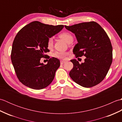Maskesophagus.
Returning a JSON list of instances; mask_svg holds the SVG:
<instances>
[{
	"instance_id": "34e87169",
	"label": "esophagus",
	"mask_w": 122,
	"mask_h": 122,
	"mask_svg": "<svg viewBox=\"0 0 122 122\" xmlns=\"http://www.w3.org/2000/svg\"><path fill=\"white\" fill-rule=\"evenodd\" d=\"M65 62H66L65 61H60V64H63Z\"/></svg>"
}]
</instances>
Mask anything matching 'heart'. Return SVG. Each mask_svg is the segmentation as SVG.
I'll list each match as a JSON object with an SVG mask.
<instances>
[{"label":"heart","instance_id":"1","mask_svg":"<svg viewBox=\"0 0 122 122\" xmlns=\"http://www.w3.org/2000/svg\"><path fill=\"white\" fill-rule=\"evenodd\" d=\"M59 37L63 39L67 43H70L73 40V37L70 33L68 32H63L59 35ZM47 46L48 48H51L53 46V41L52 38H49L47 40ZM53 56L56 58L60 59H65L67 56V53L62 51H56L54 53Z\"/></svg>","mask_w":122,"mask_h":122}]
</instances>
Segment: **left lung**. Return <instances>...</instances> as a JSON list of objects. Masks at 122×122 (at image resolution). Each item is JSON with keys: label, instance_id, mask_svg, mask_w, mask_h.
I'll use <instances>...</instances> for the list:
<instances>
[{"label": "left lung", "instance_id": "left-lung-1", "mask_svg": "<svg viewBox=\"0 0 122 122\" xmlns=\"http://www.w3.org/2000/svg\"><path fill=\"white\" fill-rule=\"evenodd\" d=\"M65 27L74 33L78 42L73 50L75 56L86 57L84 62L81 64L76 59L71 60L73 68L70 76L85 87L99 84L107 76L113 60L112 46L107 33L95 21Z\"/></svg>", "mask_w": 122, "mask_h": 122}]
</instances>
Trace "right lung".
I'll use <instances>...</instances> for the list:
<instances>
[{
  "mask_svg": "<svg viewBox=\"0 0 122 122\" xmlns=\"http://www.w3.org/2000/svg\"><path fill=\"white\" fill-rule=\"evenodd\" d=\"M63 25H53L35 21L23 27L13 41L11 60L19 81L26 86L41 90L52 82L60 66L59 59L48 57V63L40 62L41 58L49 52V38L63 29Z\"/></svg>",
  "mask_w": 122,
  "mask_h": 122,
  "instance_id": "right-lung-1",
  "label": "right lung"
}]
</instances>
